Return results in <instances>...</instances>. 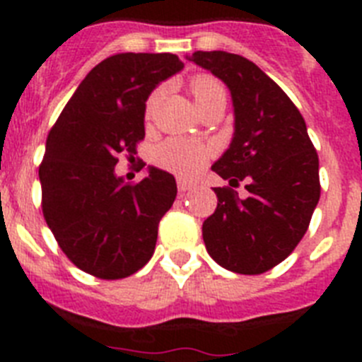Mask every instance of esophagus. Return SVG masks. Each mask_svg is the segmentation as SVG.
Segmentation results:
<instances>
[{
    "mask_svg": "<svg viewBox=\"0 0 362 362\" xmlns=\"http://www.w3.org/2000/svg\"><path fill=\"white\" fill-rule=\"evenodd\" d=\"M196 187V185L192 183V181H188V179L185 177H179L177 179V188L179 192H187V190H192V188Z\"/></svg>",
    "mask_w": 362,
    "mask_h": 362,
    "instance_id": "obj_1",
    "label": "esophagus"
}]
</instances>
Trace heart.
Wrapping results in <instances>:
<instances>
[{"instance_id": "heart-1", "label": "heart", "mask_w": 362, "mask_h": 362, "mask_svg": "<svg viewBox=\"0 0 362 362\" xmlns=\"http://www.w3.org/2000/svg\"><path fill=\"white\" fill-rule=\"evenodd\" d=\"M216 92H225L223 86L212 78H197L192 83V94L196 98V103H199L201 99L209 98V95L216 94ZM158 101V92L150 95L146 101V117L152 114L153 107ZM210 156V146L203 145V143L190 141V139H168L159 148L156 150V161L166 168V170L175 172L181 175L196 174L201 166L206 163Z\"/></svg>"}]
</instances>
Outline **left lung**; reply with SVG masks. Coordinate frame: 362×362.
Wrapping results in <instances>:
<instances>
[{"instance_id": "obj_1", "label": "left lung", "mask_w": 362, "mask_h": 362, "mask_svg": "<svg viewBox=\"0 0 362 362\" xmlns=\"http://www.w3.org/2000/svg\"><path fill=\"white\" fill-rule=\"evenodd\" d=\"M228 86L233 136L212 170L230 187L246 179L248 197L214 188L217 209L203 223L210 257L235 274L255 276L288 257L319 203V158L292 99L246 57L225 50L187 56Z\"/></svg>"}]
</instances>
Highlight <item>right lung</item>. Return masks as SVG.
I'll return each mask as SVG.
<instances>
[{"label": "right lung", "mask_w": 362, "mask_h": 362, "mask_svg": "<svg viewBox=\"0 0 362 362\" xmlns=\"http://www.w3.org/2000/svg\"><path fill=\"white\" fill-rule=\"evenodd\" d=\"M185 63L175 54L123 52L95 65L50 130L40 166L45 221L62 250L99 279H123L152 257L177 185L156 166L139 183L116 174L117 156L145 137L146 99Z\"/></svg>", "instance_id": "add662e5"}]
</instances>
